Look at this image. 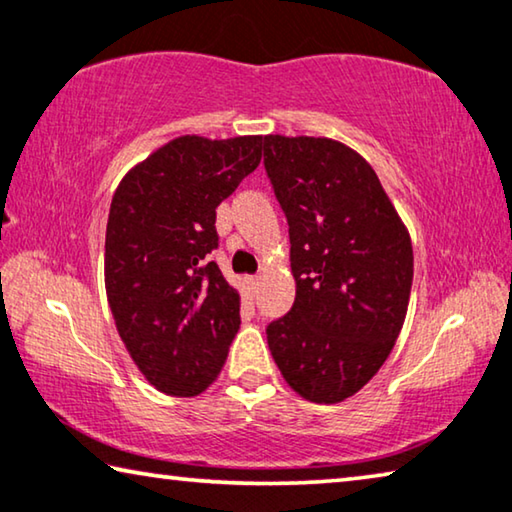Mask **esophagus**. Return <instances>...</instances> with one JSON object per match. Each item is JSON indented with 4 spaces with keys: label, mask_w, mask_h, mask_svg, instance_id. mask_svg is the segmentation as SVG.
I'll use <instances>...</instances> for the list:
<instances>
[{
    "label": "esophagus",
    "mask_w": 512,
    "mask_h": 512,
    "mask_svg": "<svg viewBox=\"0 0 512 512\" xmlns=\"http://www.w3.org/2000/svg\"><path fill=\"white\" fill-rule=\"evenodd\" d=\"M258 286H261V277H249V288H251V293H256Z\"/></svg>",
    "instance_id": "esophagus-1"
}]
</instances>
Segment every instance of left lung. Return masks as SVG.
<instances>
[{"instance_id": "1", "label": "left lung", "mask_w": 512, "mask_h": 512, "mask_svg": "<svg viewBox=\"0 0 512 512\" xmlns=\"http://www.w3.org/2000/svg\"><path fill=\"white\" fill-rule=\"evenodd\" d=\"M265 171L288 219L295 304L267 325L288 387L332 405L380 371L403 329L412 240L364 157L327 137H265Z\"/></svg>"}]
</instances>
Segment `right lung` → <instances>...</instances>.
Wrapping results in <instances>:
<instances>
[{
    "instance_id": "right-lung-1",
    "label": "right lung",
    "mask_w": 512,
    "mask_h": 512,
    "mask_svg": "<svg viewBox=\"0 0 512 512\" xmlns=\"http://www.w3.org/2000/svg\"><path fill=\"white\" fill-rule=\"evenodd\" d=\"M261 151V135H183L135 164L114 192L107 302L132 361L167 396L206 391L240 329V293L208 254L219 242L217 206Z\"/></svg>"
}]
</instances>
